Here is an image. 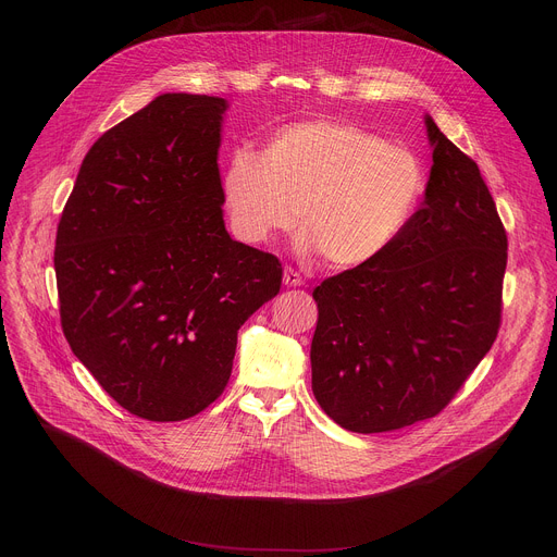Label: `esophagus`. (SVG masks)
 <instances>
[{"instance_id":"esophagus-1","label":"esophagus","mask_w":557,"mask_h":557,"mask_svg":"<svg viewBox=\"0 0 557 557\" xmlns=\"http://www.w3.org/2000/svg\"><path fill=\"white\" fill-rule=\"evenodd\" d=\"M284 284L286 286H301L304 284V277L295 271V269H284Z\"/></svg>"}]
</instances>
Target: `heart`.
<instances>
[{"label":"heart","mask_w":557,"mask_h":557,"mask_svg":"<svg viewBox=\"0 0 557 557\" xmlns=\"http://www.w3.org/2000/svg\"><path fill=\"white\" fill-rule=\"evenodd\" d=\"M425 189L417 153L342 121L314 119L277 129L264 151L235 147L222 196L237 240L269 245L293 228L299 251L335 267L379 258L410 224Z\"/></svg>","instance_id":"heart-1"}]
</instances>
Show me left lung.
I'll return each instance as SVG.
<instances>
[{
	"label": "left lung",
	"mask_w": 557,
	"mask_h": 557,
	"mask_svg": "<svg viewBox=\"0 0 557 557\" xmlns=\"http://www.w3.org/2000/svg\"><path fill=\"white\" fill-rule=\"evenodd\" d=\"M425 125L423 207L379 258L312 290V394L359 434L436 417L500 329L507 231L479 165L432 116Z\"/></svg>",
	"instance_id": "obj_1"
}]
</instances>
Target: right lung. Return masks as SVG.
<instances>
[{
  "label": "right lung",
  "instance_id": "right-lung-1",
  "mask_svg": "<svg viewBox=\"0 0 557 557\" xmlns=\"http://www.w3.org/2000/svg\"><path fill=\"white\" fill-rule=\"evenodd\" d=\"M226 101L161 95L86 153L54 273L63 335L127 412L185 421L224 392L237 331L280 293L275 256L231 240L218 170Z\"/></svg>",
  "mask_w": 557,
  "mask_h": 557
}]
</instances>
